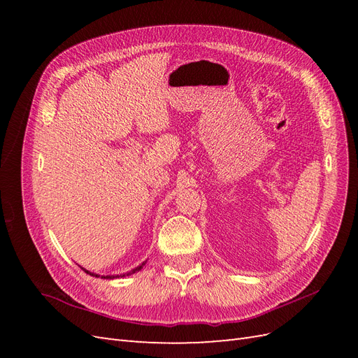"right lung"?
Segmentation results:
<instances>
[{
	"label": "right lung",
	"mask_w": 358,
	"mask_h": 358,
	"mask_svg": "<svg viewBox=\"0 0 358 358\" xmlns=\"http://www.w3.org/2000/svg\"><path fill=\"white\" fill-rule=\"evenodd\" d=\"M146 264V262H143L142 264L140 266H137V267H134V268H131L129 270V272H127V273H121V275H99V273H94V272H90V270H86V268H83V267H80L85 273H88V275H91V276H95V278H101V279H116V278H125V276H129V275H133V273H136V272H138V270H142L143 268V266Z\"/></svg>",
	"instance_id": "right-lung-1"
}]
</instances>
